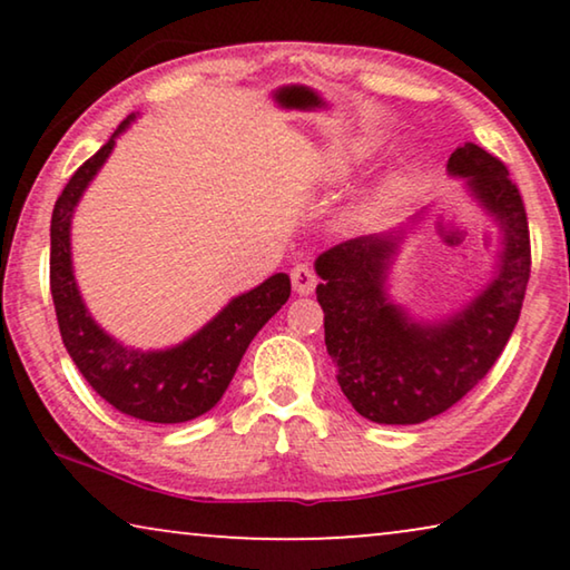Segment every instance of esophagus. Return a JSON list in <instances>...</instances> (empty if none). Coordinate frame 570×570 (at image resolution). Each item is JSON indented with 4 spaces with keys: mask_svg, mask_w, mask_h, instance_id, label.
Here are the masks:
<instances>
[{
    "mask_svg": "<svg viewBox=\"0 0 570 570\" xmlns=\"http://www.w3.org/2000/svg\"><path fill=\"white\" fill-rule=\"evenodd\" d=\"M291 279H293V291L298 295L314 293V287L318 283L316 272H314V267H311V264H298V267H293Z\"/></svg>",
    "mask_w": 570,
    "mask_h": 570,
    "instance_id": "34e87169",
    "label": "esophagus"
}]
</instances>
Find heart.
Wrapping results in <instances>:
<instances>
[{
  "instance_id": "obj_1",
  "label": "heart",
  "mask_w": 570,
  "mask_h": 570,
  "mask_svg": "<svg viewBox=\"0 0 570 570\" xmlns=\"http://www.w3.org/2000/svg\"><path fill=\"white\" fill-rule=\"evenodd\" d=\"M353 160H355V155L350 153V150H340V153H334L332 158H330V170H332V176H342V174H347L350 166H353Z\"/></svg>"
}]
</instances>
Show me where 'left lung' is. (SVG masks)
I'll return each mask as SVG.
<instances>
[{"instance_id":"obj_1","label":"left lung","mask_w":570,"mask_h":570,"mask_svg":"<svg viewBox=\"0 0 570 570\" xmlns=\"http://www.w3.org/2000/svg\"><path fill=\"white\" fill-rule=\"evenodd\" d=\"M449 174L466 178L472 197L503 233L498 272L485 291L439 324L412 322L386 295V269L400 238L363 236L316 259V301L324 308L326 353L355 412L381 425L425 423L462 400L501 357L524 303L532 248L527 209L509 168L464 142Z\"/></svg>"}]
</instances>
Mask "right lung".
<instances>
[{"instance_id": "add662e5", "label": "right lung", "mask_w": 570, "mask_h": 570, "mask_svg": "<svg viewBox=\"0 0 570 570\" xmlns=\"http://www.w3.org/2000/svg\"><path fill=\"white\" fill-rule=\"evenodd\" d=\"M129 119L119 124L114 137L100 150L82 163L59 194L51 215V295L57 308V322L69 357H72L85 381L96 394L124 415L145 423H186L213 410L228 389L246 347L256 332L285 306L291 298V277L277 272L254 291L233 298L213 322L197 334L170 350L124 347L121 342L100 330L85 308L77 291L69 252V225L72 213L98 174L116 137L129 127Z\"/></svg>"}]
</instances>
